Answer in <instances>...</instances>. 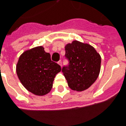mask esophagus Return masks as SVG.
Here are the masks:
<instances>
[{"mask_svg":"<svg viewBox=\"0 0 126 126\" xmlns=\"http://www.w3.org/2000/svg\"><path fill=\"white\" fill-rule=\"evenodd\" d=\"M57 63H58V64L59 65H61V66L62 65V61H61V60L59 61Z\"/></svg>","mask_w":126,"mask_h":126,"instance_id":"obj_1","label":"esophagus"}]
</instances>
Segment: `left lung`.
I'll return each instance as SVG.
<instances>
[{
  "mask_svg": "<svg viewBox=\"0 0 126 126\" xmlns=\"http://www.w3.org/2000/svg\"><path fill=\"white\" fill-rule=\"evenodd\" d=\"M65 50V57L68 63L63 66L62 72L69 87L76 91L87 89L98 76L100 55L90 45L78 41L67 44Z\"/></svg>",
  "mask_w": 126,
  "mask_h": 126,
  "instance_id": "8db88e82",
  "label": "left lung"
}]
</instances>
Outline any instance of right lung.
<instances>
[{
	"label": "right lung",
	"instance_id": "right-lung-1",
	"mask_svg": "<svg viewBox=\"0 0 126 126\" xmlns=\"http://www.w3.org/2000/svg\"><path fill=\"white\" fill-rule=\"evenodd\" d=\"M61 70V66L51 61L50 55L45 52L42 47L23 52L16 67L17 76L23 86L39 96L49 93L55 76Z\"/></svg>",
	"mask_w": 126,
	"mask_h": 126
}]
</instances>
